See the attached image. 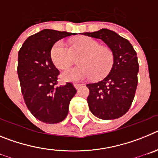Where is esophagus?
I'll list each match as a JSON object with an SVG mask.
<instances>
[{
    "mask_svg": "<svg viewBox=\"0 0 158 158\" xmlns=\"http://www.w3.org/2000/svg\"><path fill=\"white\" fill-rule=\"evenodd\" d=\"M73 85H74V87L76 88V89H78V88L81 87V84H77V83H74V84H73Z\"/></svg>",
    "mask_w": 158,
    "mask_h": 158,
    "instance_id": "obj_1",
    "label": "esophagus"
}]
</instances>
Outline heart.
Masks as SVG:
<instances>
[{"instance_id":"obj_1","label":"heart","mask_w":158,"mask_h":158,"mask_svg":"<svg viewBox=\"0 0 158 158\" xmlns=\"http://www.w3.org/2000/svg\"><path fill=\"white\" fill-rule=\"evenodd\" d=\"M76 58L79 66L62 73V78L66 81H78L89 79H100L108 74L114 65V54L109 47H103L92 38H81L68 47L65 42H57L51 49V58L59 69H68Z\"/></svg>"}]
</instances>
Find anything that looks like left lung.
<instances>
[{
    "mask_svg": "<svg viewBox=\"0 0 158 158\" xmlns=\"http://www.w3.org/2000/svg\"><path fill=\"white\" fill-rule=\"evenodd\" d=\"M82 35L103 40L115 58L112 69L105 77L86 85L89 109L101 119L119 118L127 112L135 98L139 69L136 51L127 40L108 29Z\"/></svg>",
    "mask_w": 158,
    "mask_h": 158,
    "instance_id": "8db88e82",
    "label": "left lung"
}]
</instances>
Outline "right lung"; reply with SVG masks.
<instances>
[{"mask_svg":"<svg viewBox=\"0 0 158 158\" xmlns=\"http://www.w3.org/2000/svg\"><path fill=\"white\" fill-rule=\"evenodd\" d=\"M72 35L76 34L44 29L27 38L18 54L17 73L25 104L32 115L46 123L64 120L77 93L70 82L57 85L60 73L51 56L54 43Z\"/></svg>","mask_w":158,"mask_h":158,"instance_id":"add662e5","label":"right lung"}]
</instances>
